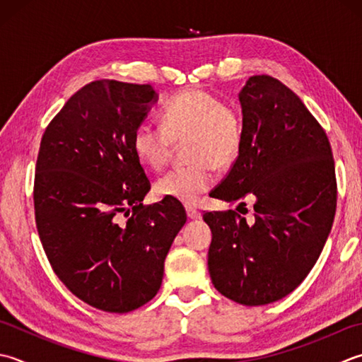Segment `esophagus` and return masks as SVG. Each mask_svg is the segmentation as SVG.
Segmentation results:
<instances>
[{
  "instance_id": "esophagus-1",
  "label": "esophagus",
  "mask_w": 362,
  "mask_h": 362,
  "mask_svg": "<svg viewBox=\"0 0 362 362\" xmlns=\"http://www.w3.org/2000/svg\"><path fill=\"white\" fill-rule=\"evenodd\" d=\"M187 215L189 219H201V211L194 207H187Z\"/></svg>"
}]
</instances>
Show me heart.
Returning a JSON list of instances; mask_svg holds the SVG:
<instances>
[{"mask_svg":"<svg viewBox=\"0 0 362 362\" xmlns=\"http://www.w3.org/2000/svg\"><path fill=\"white\" fill-rule=\"evenodd\" d=\"M161 125L141 122L133 132V151L146 166L158 171L185 141L188 166L174 168L155 182L161 197L193 204L215 185V166L237 158L245 138L243 116L235 105L204 89L173 95L160 111Z\"/></svg>","mask_w":362,"mask_h":362,"instance_id":"obj_1","label":"heart"}]
</instances>
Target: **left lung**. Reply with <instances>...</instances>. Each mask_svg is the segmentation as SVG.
Returning a JSON list of instances; mask_svg holds the SVG:
<instances>
[{
  "mask_svg": "<svg viewBox=\"0 0 362 362\" xmlns=\"http://www.w3.org/2000/svg\"><path fill=\"white\" fill-rule=\"evenodd\" d=\"M238 98L243 144L211 197L238 202V211L252 197L254 219L205 211L209 273L226 298L264 306L293 292L320 256L336 214V169L327 133L286 84L254 75Z\"/></svg>",
  "mask_w": 362,
  "mask_h": 362,
  "instance_id": "8db88e82",
  "label": "left lung"
}]
</instances>
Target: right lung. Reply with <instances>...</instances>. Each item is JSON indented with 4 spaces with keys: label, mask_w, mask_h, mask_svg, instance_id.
<instances>
[{
    "label": "right lung",
    "mask_w": 362,
    "mask_h": 362,
    "mask_svg": "<svg viewBox=\"0 0 362 362\" xmlns=\"http://www.w3.org/2000/svg\"><path fill=\"white\" fill-rule=\"evenodd\" d=\"M153 102L151 84L92 81L40 141L34 214L42 246L64 286L105 313H130L157 295L169 247L187 223L179 201L141 204L151 182L132 139Z\"/></svg>",
    "instance_id": "1"
}]
</instances>
